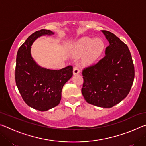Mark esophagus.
I'll return each instance as SVG.
<instances>
[{"mask_svg": "<svg viewBox=\"0 0 146 146\" xmlns=\"http://www.w3.org/2000/svg\"><path fill=\"white\" fill-rule=\"evenodd\" d=\"M80 72V70H79V68L78 64H76L75 67L73 68V74L74 75H76V74H78Z\"/></svg>", "mask_w": 146, "mask_h": 146, "instance_id": "esophagus-1", "label": "esophagus"}]
</instances>
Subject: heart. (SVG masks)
Wrapping results in <instances>:
<instances>
[{"instance_id":"1","label":"heart","mask_w":146,"mask_h":146,"mask_svg":"<svg viewBox=\"0 0 146 146\" xmlns=\"http://www.w3.org/2000/svg\"><path fill=\"white\" fill-rule=\"evenodd\" d=\"M76 48L81 52L87 50L86 59L87 61H93L98 58L104 48V42L100 38L84 37L76 43Z\"/></svg>"}]
</instances>
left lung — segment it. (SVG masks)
Masks as SVG:
<instances>
[{
	"mask_svg": "<svg viewBox=\"0 0 146 146\" xmlns=\"http://www.w3.org/2000/svg\"><path fill=\"white\" fill-rule=\"evenodd\" d=\"M102 31L110 46L97 63L83 69L82 93L89 104L111 108L129 93L134 80L135 68L126 44L111 32Z\"/></svg>",
	"mask_w": 146,
	"mask_h": 146,
	"instance_id": "left-lung-1",
	"label": "left lung"
}]
</instances>
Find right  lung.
<instances>
[{
  "mask_svg": "<svg viewBox=\"0 0 146 146\" xmlns=\"http://www.w3.org/2000/svg\"><path fill=\"white\" fill-rule=\"evenodd\" d=\"M51 35L50 30L41 29L32 33L17 52L15 82L23 99L35 110L46 111L57 106L61 100L64 85L73 76V66L59 70L41 68L31 56V46L44 35Z\"/></svg>",
  "mask_w": 146,
  "mask_h": 146,
  "instance_id": "obj_1",
  "label": "right lung"
}]
</instances>
